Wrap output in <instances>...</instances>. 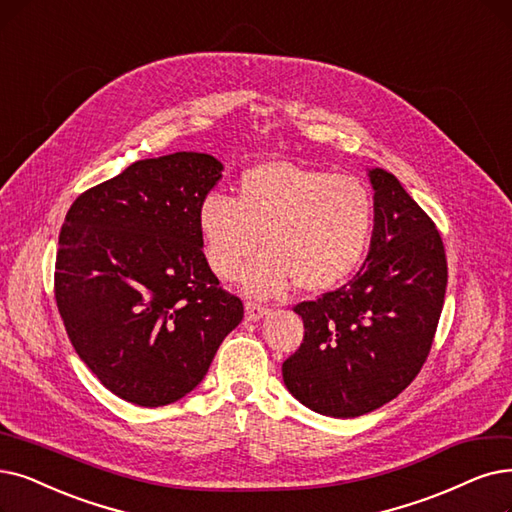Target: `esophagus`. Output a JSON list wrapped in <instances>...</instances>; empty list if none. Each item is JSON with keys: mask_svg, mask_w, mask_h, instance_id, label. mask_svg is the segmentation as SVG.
<instances>
[{"mask_svg": "<svg viewBox=\"0 0 512 512\" xmlns=\"http://www.w3.org/2000/svg\"><path fill=\"white\" fill-rule=\"evenodd\" d=\"M267 313H269V309H267V306H264V304L245 302V319H248V321H258V319H262Z\"/></svg>", "mask_w": 512, "mask_h": 512, "instance_id": "esophagus-1", "label": "esophagus"}]
</instances>
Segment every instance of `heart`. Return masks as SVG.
<instances>
[{"instance_id":"1","label":"heart","mask_w":512,"mask_h":512,"mask_svg":"<svg viewBox=\"0 0 512 512\" xmlns=\"http://www.w3.org/2000/svg\"><path fill=\"white\" fill-rule=\"evenodd\" d=\"M197 227L210 269L233 281L264 241L245 273L256 296L279 294L296 283L302 292H327L363 262L374 231V199L361 180L267 161L245 170L235 199L208 193Z\"/></svg>"}]
</instances>
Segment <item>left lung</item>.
I'll return each mask as SVG.
<instances>
[{
    "label": "left lung",
    "instance_id": "1",
    "mask_svg": "<svg viewBox=\"0 0 512 512\" xmlns=\"http://www.w3.org/2000/svg\"><path fill=\"white\" fill-rule=\"evenodd\" d=\"M370 254L342 288L294 306L300 349L283 361L288 391L309 410L355 418L395 399L431 353L447 285L441 235L401 182L370 170Z\"/></svg>",
    "mask_w": 512,
    "mask_h": 512
}]
</instances>
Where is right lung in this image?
<instances>
[{
	"instance_id": "right-lung-1",
	"label": "right lung",
	"mask_w": 512,
	"mask_h": 512,
	"mask_svg": "<svg viewBox=\"0 0 512 512\" xmlns=\"http://www.w3.org/2000/svg\"><path fill=\"white\" fill-rule=\"evenodd\" d=\"M220 178L222 163L206 153L140 159L67 212L58 313L75 353L124 401L159 407L191 393L243 319L197 227L199 203Z\"/></svg>"
}]
</instances>
